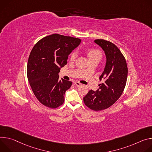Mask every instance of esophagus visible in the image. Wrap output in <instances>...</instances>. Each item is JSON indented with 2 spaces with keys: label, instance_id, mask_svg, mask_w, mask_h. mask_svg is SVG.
<instances>
[{
  "label": "esophagus",
  "instance_id": "obj_1",
  "mask_svg": "<svg viewBox=\"0 0 152 152\" xmlns=\"http://www.w3.org/2000/svg\"><path fill=\"white\" fill-rule=\"evenodd\" d=\"M74 85H75V86H80L81 84L80 83H79V82H78V81H75L74 82Z\"/></svg>",
  "mask_w": 152,
  "mask_h": 152
}]
</instances>
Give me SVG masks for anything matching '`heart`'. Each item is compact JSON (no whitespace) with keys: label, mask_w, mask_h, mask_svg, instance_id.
Segmentation results:
<instances>
[{"label":"heart","mask_w":152,"mask_h":152,"mask_svg":"<svg viewBox=\"0 0 152 152\" xmlns=\"http://www.w3.org/2000/svg\"><path fill=\"white\" fill-rule=\"evenodd\" d=\"M88 56L89 57V60H100L102 57V53L100 50L95 49H91L88 50ZM77 57V53L75 52L72 53L71 56V60L74 61Z\"/></svg>","instance_id":"b5f03b06"}]
</instances>
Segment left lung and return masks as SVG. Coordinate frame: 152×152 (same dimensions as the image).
<instances>
[{
  "instance_id": "obj_1",
  "label": "left lung",
  "mask_w": 152,
  "mask_h": 152,
  "mask_svg": "<svg viewBox=\"0 0 152 152\" xmlns=\"http://www.w3.org/2000/svg\"><path fill=\"white\" fill-rule=\"evenodd\" d=\"M94 42L106 55L105 67L99 78L103 82L96 91L90 90L83 101L91 109L99 111L110 107L120 97L126 86L128 69L126 59L116 45L103 39Z\"/></svg>"
}]
</instances>
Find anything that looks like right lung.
<instances>
[{
  "label": "right lung",
  "instance_id": "obj_1",
  "mask_svg": "<svg viewBox=\"0 0 152 152\" xmlns=\"http://www.w3.org/2000/svg\"><path fill=\"white\" fill-rule=\"evenodd\" d=\"M81 40L54 34L39 40L33 47L27 64V77L31 89L44 106L55 109L64 101V94L72 81L58 80L60 69Z\"/></svg>",
  "mask_w": 152,
  "mask_h": 152
}]
</instances>
